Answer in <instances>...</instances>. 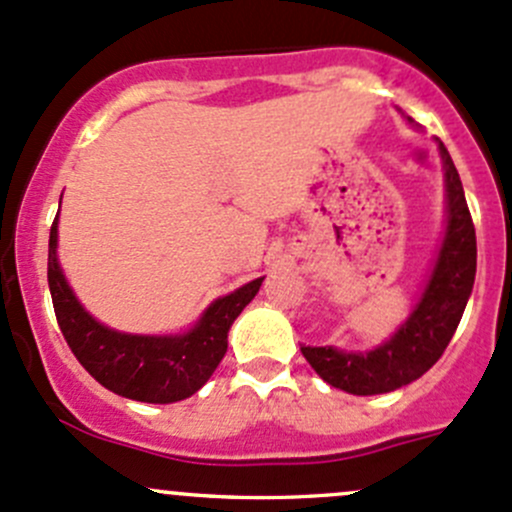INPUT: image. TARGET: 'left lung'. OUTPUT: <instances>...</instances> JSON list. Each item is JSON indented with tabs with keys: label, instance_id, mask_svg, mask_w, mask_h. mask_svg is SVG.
Masks as SVG:
<instances>
[{
	"label": "left lung",
	"instance_id": "left-lung-1",
	"mask_svg": "<svg viewBox=\"0 0 512 512\" xmlns=\"http://www.w3.org/2000/svg\"><path fill=\"white\" fill-rule=\"evenodd\" d=\"M438 146L446 168V240L438 252L426 292L409 322L391 337V342L366 354L337 352L332 347H302L304 359L312 364V369L327 384L349 394H386L426 374L446 352L471 297L476 280V227L463 193L461 175L446 146Z\"/></svg>",
	"mask_w": 512,
	"mask_h": 512
}]
</instances>
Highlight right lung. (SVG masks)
<instances>
[{
	"instance_id": "add662e5",
	"label": "right lung",
	"mask_w": 512,
	"mask_h": 512,
	"mask_svg": "<svg viewBox=\"0 0 512 512\" xmlns=\"http://www.w3.org/2000/svg\"><path fill=\"white\" fill-rule=\"evenodd\" d=\"M49 289L56 322L86 371L118 396L146 404H173L193 396L227 352V332L252 302L260 280L215 299L195 329L180 337H136L103 327L76 302L56 262V220L49 235Z\"/></svg>"
}]
</instances>
